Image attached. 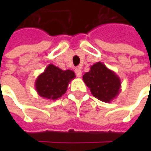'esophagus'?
I'll return each mask as SVG.
<instances>
[{"label":"esophagus","mask_w":151,"mask_h":151,"mask_svg":"<svg viewBox=\"0 0 151 151\" xmlns=\"http://www.w3.org/2000/svg\"><path fill=\"white\" fill-rule=\"evenodd\" d=\"M75 73L78 77H81V76H82V70H81V69H80V68H76Z\"/></svg>","instance_id":"1"}]
</instances>
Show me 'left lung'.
Wrapping results in <instances>:
<instances>
[{
  "label": "left lung",
  "mask_w": 151,
  "mask_h": 151,
  "mask_svg": "<svg viewBox=\"0 0 151 151\" xmlns=\"http://www.w3.org/2000/svg\"><path fill=\"white\" fill-rule=\"evenodd\" d=\"M82 79L92 95L105 103H111L120 92V78L100 61L91 66L90 71L86 73Z\"/></svg>",
  "instance_id": "left-lung-1"
}]
</instances>
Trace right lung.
<instances>
[{"label": "right lung", "instance_id": "add662e5", "mask_svg": "<svg viewBox=\"0 0 151 151\" xmlns=\"http://www.w3.org/2000/svg\"><path fill=\"white\" fill-rule=\"evenodd\" d=\"M75 77V73L72 70H62L50 64L35 80V90L40 97L56 100L65 93L69 82Z\"/></svg>", "mask_w": 151, "mask_h": 151}]
</instances>
